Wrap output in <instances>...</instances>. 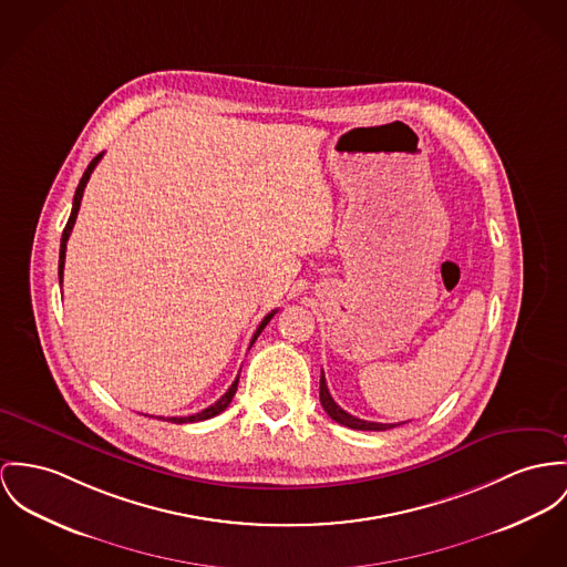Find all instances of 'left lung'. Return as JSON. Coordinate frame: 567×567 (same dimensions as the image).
<instances>
[{
	"instance_id": "left-lung-1",
	"label": "left lung",
	"mask_w": 567,
	"mask_h": 567,
	"mask_svg": "<svg viewBox=\"0 0 567 567\" xmlns=\"http://www.w3.org/2000/svg\"><path fill=\"white\" fill-rule=\"evenodd\" d=\"M319 401H321L323 410L328 412V416H330L332 421H337V423H341V425H346V427H351V430L384 432V430H391V427H394V425H389V423H371V421H362V419L351 416V414L346 412L341 405H337V401L332 399V394L328 391V384H326L323 373H321V380H319Z\"/></svg>"
}]
</instances>
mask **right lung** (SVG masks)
<instances>
[{
    "instance_id": "add662e5",
    "label": "right lung",
    "mask_w": 567,
    "mask_h": 567,
    "mask_svg": "<svg viewBox=\"0 0 567 567\" xmlns=\"http://www.w3.org/2000/svg\"><path fill=\"white\" fill-rule=\"evenodd\" d=\"M101 157H103V153H99L90 164H87L86 173L82 176V181H80V185H78V189H75V198H73V209H71V218L66 221V226H64V230H62V239H60V261H58V276H60V285H62V276H64V257H66V241H69V235H71V230H73V226H75V219H78V212H80V205H82V196H84V189H86L87 178L92 175V171L96 168V164L101 162ZM276 315V310H271L265 319H262L261 323H259V328H257V332H255V337H252V341H250V346L257 341V337L261 334L262 328L269 323V319ZM237 382H239V378H235V382L230 384V389L224 392L221 396H219L218 401L214 403V405H209V408H205L203 412H198V414H192V416H171V419H166L168 423H176V425H183V423H196V421H207V419H214V416H218L219 412H224L226 408H228V403L233 401V396H235V391H237ZM162 421H164V416H159Z\"/></svg>"
}]
</instances>
